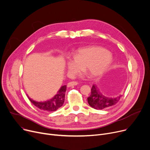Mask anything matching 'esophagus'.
Wrapping results in <instances>:
<instances>
[{"instance_id":"1","label":"esophagus","mask_w":150,"mask_h":150,"mask_svg":"<svg viewBox=\"0 0 150 150\" xmlns=\"http://www.w3.org/2000/svg\"><path fill=\"white\" fill-rule=\"evenodd\" d=\"M78 84V82H77L76 81H72V82H70L67 84V86L68 87H71L73 86H76Z\"/></svg>"}]
</instances>
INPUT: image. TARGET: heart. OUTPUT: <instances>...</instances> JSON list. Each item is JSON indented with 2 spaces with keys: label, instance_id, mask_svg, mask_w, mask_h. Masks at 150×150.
I'll return each mask as SVG.
<instances>
[{
  "label": "heart",
  "instance_id": "b5f03b06",
  "mask_svg": "<svg viewBox=\"0 0 150 150\" xmlns=\"http://www.w3.org/2000/svg\"><path fill=\"white\" fill-rule=\"evenodd\" d=\"M112 62V56L106 50L98 47H91L79 50L74 55V60H67L69 73L76 75L85 68L91 77L102 74Z\"/></svg>",
  "mask_w": 150,
  "mask_h": 150
}]
</instances>
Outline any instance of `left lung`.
I'll use <instances>...</instances> for the list:
<instances>
[{
    "instance_id": "left-lung-1",
    "label": "left lung",
    "mask_w": 150,
    "mask_h": 150,
    "mask_svg": "<svg viewBox=\"0 0 150 150\" xmlns=\"http://www.w3.org/2000/svg\"><path fill=\"white\" fill-rule=\"evenodd\" d=\"M122 95L116 98H108L103 96L98 90V87L93 85L91 88V95L87 98L90 106L96 110L108 108L116 104L120 100Z\"/></svg>"
}]
</instances>
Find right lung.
Listing matches in <instances>:
<instances>
[{
  "label": "right lung",
  "instance_id": "obj_1",
  "mask_svg": "<svg viewBox=\"0 0 150 150\" xmlns=\"http://www.w3.org/2000/svg\"><path fill=\"white\" fill-rule=\"evenodd\" d=\"M67 90V85L61 86L60 90L53 98L45 102H36L32 100L28 96L31 102L38 108L47 111H54L62 106L65 101V95Z\"/></svg>",
  "mask_w": 150,
  "mask_h": 150
}]
</instances>
